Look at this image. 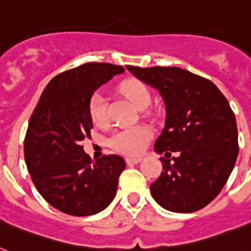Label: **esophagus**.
Masks as SVG:
<instances>
[{
  "label": "esophagus",
  "instance_id": "obj_1",
  "mask_svg": "<svg viewBox=\"0 0 251 251\" xmlns=\"http://www.w3.org/2000/svg\"><path fill=\"white\" fill-rule=\"evenodd\" d=\"M142 161V159L141 157H127V159H126V163H127V164H138V163H141Z\"/></svg>",
  "mask_w": 251,
  "mask_h": 251
}]
</instances>
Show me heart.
Returning <instances> with one entry per match:
<instances>
[{"label":"heart","mask_w":251,"mask_h":251,"mask_svg":"<svg viewBox=\"0 0 251 251\" xmlns=\"http://www.w3.org/2000/svg\"><path fill=\"white\" fill-rule=\"evenodd\" d=\"M120 91L133 102L138 109H146L151 101V94L145 83L137 79H127L122 82ZM88 116L95 126L106 125L108 122V113H106V102L104 95L100 91H96L91 95L88 100ZM151 130L147 126H133L126 129L117 130L109 138L110 149L116 152L135 156L145 150L151 138Z\"/></svg>","instance_id":"b5f03b06"}]
</instances>
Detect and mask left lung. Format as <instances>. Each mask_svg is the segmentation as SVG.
<instances>
[{
    "label": "left lung",
    "mask_w": 251,
    "mask_h": 251,
    "mask_svg": "<svg viewBox=\"0 0 251 251\" xmlns=\"http://www.w3.org/2000/svg\"><path fill=\"white\" fill-rule=\"evenodd\" d=\"M159 91L165 102L164 129L155 142L161 157L160 177L150 191L163 208L194 212L222 191L236 164L238 133L226 96L211 80L181 68L126 66Z\"/></svg>",
    "instance_id": "obj_1"
}]
</instances>
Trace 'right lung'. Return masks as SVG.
I'll return each instance as SVG.
<instances>
[{"label": "right lung", "instance_id": "add662e5", "mask_svg": "<svg viewBox=\"0 0 251 251\" xmlns=\"http://www.w3.org/2000/svg\"><path fill=\"white\" fill-rule=\"evenodd\" d=\"M125 72L118 65L88 62L56 75L45 87L25 138L31 179L47 202L73 216L95 215L109 206L125 160L104 155L92 161L82 142L94 127L88 100L99 87Z\"/></svg>", "mask_w": 251, "mask_h": 251}]
</instances>
